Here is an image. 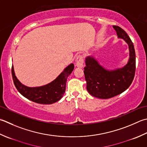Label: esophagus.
<instances>
[{
	"label": "esophagus",
	"instance_id": "esophagus-1",
	"mask_svg": "<svg viewBox=\"0 0 147 147\" xmlns=\"http://www.w3.org/2000/svg\"><path fill=\"white\" fill-rule=\"evenodd\" d=\"M83 62H84V60H83V56L82 55L78 56L76 59V64L78 67H82L83 65Z\"/></svg>",
	"mask_w": 147,
	"mask_h": 147
}]
</instances>
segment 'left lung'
Instances as JSON below:
<instances>
[{"instance_id": "8db88e82", "label": "left lung", "mask_w": 147, "mask_h": 147, "mask_svg": "<svg viewBox=\"0 0 147 147\" xmlns=\"http://www.w3.org/2000/svg\"><path fill=\"white\" fill-rule=\"evenodd\" d=\"M118 37L127 43L129 59L124 67L109 71L100 65L93 57L85 59L84 74L87 90L94 97L109 99L119 95L129 87L136 70V55L133 43L127 33L119 26L113 25Z\"/></svg>"}]
</instances>
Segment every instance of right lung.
Segmentation results:
<instances>
[{"label":"right lung","instance_id":"1","mask_svg":"<svg viewBox=\"0 0 147 147\" xmlns=\"http://www.w3.org/2000/svg\"><path fill=\"white\" fill-rule=\"evenodd\" d=\"M74 67V64H71L53 82L37 87H28L22 84L15 76L13 66L11 73L14 84L23 96L39 104L51 105L59 100L64 94L67 77L73 71Z\"/></svg>","mask_w":147,"mask_h":147}]
</instances>
